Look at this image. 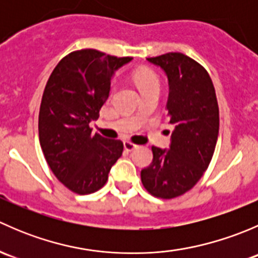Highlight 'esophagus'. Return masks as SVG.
Instances as JSON below:
<instances>
[{"mask_svg":"<svg viewBox=\"0 0 258 258\" xmlns=\"http://www.w3.org/2000/svg\"><path fill=\"white\" fill-rule=\"evenodd\" d=\"M123 147H124V150H127V151H134L135 148H137L139 146L132 144V142H130V141H124L123 142Z\"/></svg>","mask_w":258,"mask_h":258,"instance_id":"esophagus-1","label":"esophagus"}]
</instances>
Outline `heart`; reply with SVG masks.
Wrapping results in <instances>:
<instances>
[{"mask_svg": "<svg viewBox=\"0 0 258 258\" xmlns=\"http://www.w3.org/2000/svg\"><path fill=\"white\" fill-rule=\"evenodd\" d=\"M135 82H136L137 87L140 88L141 92L160 87L157 76L150 70H140V71H137L135 74Z\"/></svg>", "mask_w": 258, "mask_h": 258, "instance_id": "obj_1", "label": "heart"}]
</instances>
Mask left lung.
<instances>
[{
    "instance_id": "1",
    "label": "left lung",
    "mask_w": 258,
    "mask_h": 258,
    "mask_svg": "<svg viewBox=\"0 0 258 258\" xmlns=\"http://www.w3.org/2000/svg\"><path fill=\"white\" fill-rule=\"evenodd\" d=\"M147 61L167 77L166 111L175 131L170 147H152V163L141 171V181L153 196L173 199L189 191L212 160L220 128L217 98L210 75L189 57L170 52Z\"/></svg>"
}]
</instances>
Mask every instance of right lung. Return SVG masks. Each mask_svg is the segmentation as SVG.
<instances>
[{
	"label": "right lung",
	"instance_id": "add662e5",
	"mask_svg": "<svg viewBox=\"0 0 258 258\" xmlns=\"http://www.w3.org/2000/svg\"><path fill=\"white\" fill-rule=\"evenodd\" d=\"M97 49L72 52L58 62L43 91L38 136L49 168L71 191L87 195L107 182L122 156L119 140L92 135L90 123L110 96L114 72L131 61Z\"/></svg>",
	"mask_w": 258,
	"mask_h": 258
}]
</instances>
